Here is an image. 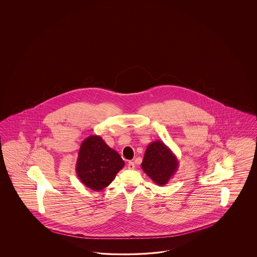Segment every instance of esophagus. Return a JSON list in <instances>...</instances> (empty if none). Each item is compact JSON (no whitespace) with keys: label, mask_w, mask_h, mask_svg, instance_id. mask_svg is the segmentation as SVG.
Listing matches in <instances>:
<instances>
[{"label":"esophagus","mask_w":257,"mask_h":257,"mask_svg":"<svg viewBox=\"0 0 257 257\" xmlns=\"http://www.w3.org/2000/svg\"><path fill=\"white\" fill-rule=\"evenodd\" d=\"M135 167H136V165L132 161H130L129 163H128V169L129 170H134L135 169Z\"/></svg>","instance_id":"esophagus-1"}]
</instances>
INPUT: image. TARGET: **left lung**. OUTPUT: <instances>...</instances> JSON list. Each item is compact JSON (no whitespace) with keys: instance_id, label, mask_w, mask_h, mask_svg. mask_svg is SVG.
Masks as SVG:
<instances>
[{"instance_id":"8db88e82","label":"left lung","mask_w":257,"mask_h":257,"mask_svg":"<svg viewBox=\"0 0 257 257\" xmlns=\"http://www.w3.org/2000/svg\"><path fill=\"white\" fill-rule=\"evenodd\" d=\"M179 161L163 141L150 143L145 151L141 169L157 186L163 187L178 170Z\"/></svg>"}]
</instances>
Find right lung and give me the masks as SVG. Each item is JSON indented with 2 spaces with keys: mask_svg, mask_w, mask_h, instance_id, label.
<instances>
[{
  "mask_svg": "<svg viewBox=\"0 0 257 257\" xmlns=\"http://www.w3.org/2000/svg\"><path fill=\"white\" fill-rule=\"evenodd\" d=\"M124 165L120 156L101 137L90 136L80 146L75 170L86 187L100 191L108 187Z\"/></svg>",
  "mask_w": 257,
  "mask_h": 257,
  "instance_id": "right-lung-1",
  "label": "right lung"
}]
</instances>
